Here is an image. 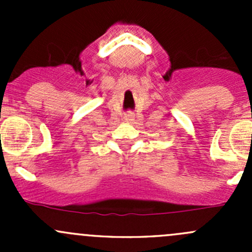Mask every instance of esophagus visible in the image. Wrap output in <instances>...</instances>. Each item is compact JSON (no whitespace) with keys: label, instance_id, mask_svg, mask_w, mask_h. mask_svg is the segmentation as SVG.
<instances>
[{"label":"esophagus","instance_id":"esophagus-1","mask_svg":"<svg viewBox=\"0 0 252 252\" xmlns=\"http://www.w3.org/2000/svg\"><path fill=\"white\" fill-rule=\"evenodd\" d=\"M126 121H128V122H131V121H134V114L133 113H128L126 116Z\"/></svg>","mask_w":252,"mask_h":252}]
</instances>
